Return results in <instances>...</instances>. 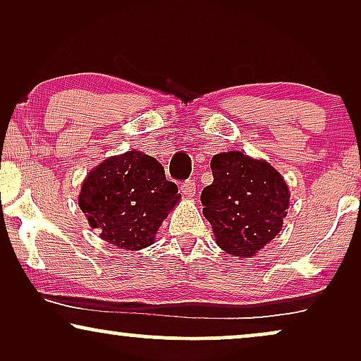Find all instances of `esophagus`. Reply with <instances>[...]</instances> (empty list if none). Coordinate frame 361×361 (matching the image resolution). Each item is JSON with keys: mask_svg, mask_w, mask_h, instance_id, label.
I'll return each mask as SVG.
<instances>
[{"mask_svg": "<svg viewBox=\"0 0 361 361\" xmlns=\"http://www.w3.org/2000/svg\"><path fill=\"white\" fill-rule=\"evenodd\" d=\"M195 180H192V179H189V180H185L184 184L180 185V190H182V194H184L185 197H192L195 194Z\"/></svg>", "mask_w": 361, "mask_h": 361, "instance_id": "1", "label": "esophagus"}]
</instances>
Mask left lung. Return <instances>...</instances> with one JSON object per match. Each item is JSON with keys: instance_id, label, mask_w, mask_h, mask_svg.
Segmentation results:
<instances>
[{"instance_id": "obj_1", "label": "left lung", "mask_w": 361, "mask_h": 361, "mask_svg": "<svg viewBox=\"0 0 361 361\" xmlns=\"http://www.w3.org/2000/svg\"><path fill=\"white\" fill-rule=\"evenodd\" d=\"M210 167L214 182L202 190L200 200L216 245L240 258L255 256L283 228L288 184L268 162L240 151L215 154Z\"/></svg>"}]
</instances>
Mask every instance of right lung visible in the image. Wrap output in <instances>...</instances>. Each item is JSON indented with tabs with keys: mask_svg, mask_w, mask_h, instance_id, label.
Segmentation results:
<instances>
[{
	"mask_svg": "<svg viewBox=\"0 0 361 361\" xmlns=\"http://www.w3.org/2000/svg\"><path fill=\"white\" fill-rule=\"evenodd\" d=\"M177 192L154 157L128 151L88 172L78 207L103 240L136 251L154 243L157 228L180 199Z\"/></svg>",
	"mask_w": 361,
	"mask_h": 361,
	"instance_id": "obj_1",
	"label": "right lung"
}]
</instances>
